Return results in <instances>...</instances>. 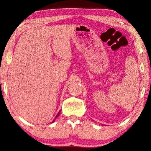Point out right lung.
Instances as JSON below:
<instances>
[{"label":"right lung","mask_w":151,"mask_h":151,"mask_svg":"<svg viewBox=\"0 0 151 151\" xmlns=\"http://www.w3.org/2000/svg\"><path fill=\"white\" fill-rule=\"evenodd\" d=\"M60 111H59V112H58V114L56 115V116H55V118H57V117L59 116V115H60ZM54 121H55V120H53V121L52 122H54Z\"/></svg>","instance_id":"add662e5"}]
</instances>
